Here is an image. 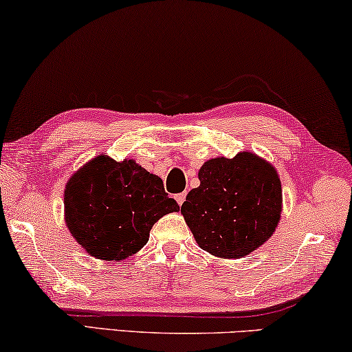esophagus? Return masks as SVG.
<instances>
[{
    "mask_svg": "<svg viewBox=\"0 0 352 352\" xmlns=\"http://www.w3.org/2000/svg\"><path fill=\"white\" fill-rule=\"evenodd\" d=\"M185 199H186V192H180V194H177V196H175V200H177L178 205H182L183 202H185Z\"/></svg>",
    "mask_w": 352,
    "mask_h": 352,
    "instance_id": "34e87169",
    "label": "esophagus"
}]
</instances>
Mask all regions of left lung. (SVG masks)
Masks as SVG:
<instances>
[{"mask_svg":"<svg viewBox=\"0 0 352 352\" xmlns=\"http://www.w3.org/2000/svg\"><path fill=\"white\" fill-rule=\"evenodd\" d=\"M182 213L200 248L241 258L271 238L280 221L282 185L267 161L250 152L208 160Z\"/></svg>","mask_w":352,"mask_h":352,"instance_id":"left-lung-1","label":"left lung"}]
</instances>
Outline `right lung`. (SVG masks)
I'll use <instances>...</instances> for the list:
<instances>
[{
  "mask_svg": "<svg viewBox=\"0 0 352 352\" xmlns=\"http://www.w3.org/2000/svg\"><path fill=\"white\" fill-rule=\"evenodd\" d=\"M65 224L78 244L100 260L119 261L146 246L160 217L180 206L163 180L136 161L100 155L76 170L64 191Z\"/></svg>",
  "mask_w": 352,
  "mask_h": 352,
  "instance_id": "obj_1",
  "label": "right lung"
}]
</instances>
